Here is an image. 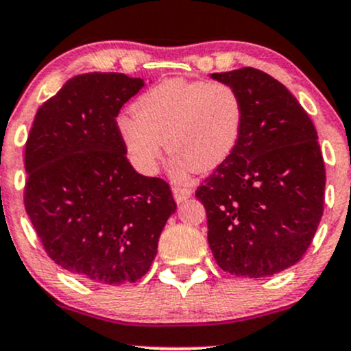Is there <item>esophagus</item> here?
I'll return each instance as SVG.
<instances>
[{
    "label": "esophagus",
    "instance_id": "obj_1",
    "mask_svg": "<svg viewBox=\"0 0 351 351\" xmlns=\"http://www.w3.org/2000/svg\"><path fill=\"white\" fill-rule=\"evenodd\" d=\"M173 189V196H175L176 203H181V201H184L186 198L191 196V188H186V186H178V184H175V186L171 188Z\"/></svg>",
    "mask_w": 351,
    "mask_h": 351
}]
</instances>
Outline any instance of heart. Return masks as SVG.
I'll return each instance as SVG.
<instances>
[{"label":"heart","mask_w":351,"mask_h":351,"mask_svg":"<svg viewBox=\"0 0 351 351\" xmlns=\"http://www.w3.org/2000/svg\"><path fill=\"white\" fill-rule=\"evenodd\" d=\"M243 102L224 82L170 79L143 92L122 117L119 134L128 160L138 171H156L165 142L173 173H206L232 155L243 130Z\"/></svg>","instance_id":"heart-1"}]
</instances>
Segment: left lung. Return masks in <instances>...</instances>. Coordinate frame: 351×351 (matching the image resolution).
I'll use <instances>...</instances> for the list:
<instances>
[{"label": "left lung", "mask_w": 351, "mask_h": 351, "mask_svg": "<svg viewBox=\"0 0 351 351\" xmlns=\"http://www.w3.org/2000/svg\"><path fill=\"white\" fill-rule=\"evenodd\" d=\"M236 88L243 130L232 155L196 189L217 265L259 277L299 263L324 215L325 165L317 130L284 84L265 72H216Z\"/></svg>", "instance_id": "8db88e82"}]
</instances>
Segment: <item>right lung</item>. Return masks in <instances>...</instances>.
<instances>
[{
    "mask_svg": "<svg viewBox=\"0 0 351 351\" xmlns=\"http://www.w3.org/2000/svg\"><path fill=\"white\" fill-rule=\"evenodd\" d=\"M145 86L119 72L67 80L39 107L26 142L24 206L44 251L80 279L136 282L176 209L170 184L136 173L117 115Z\"/></svg>",
    "mask_w": 351,
    "mask_h": 351,
    "instance_id": "add662e5",
    "label": "right lung"
}]
</instances>
